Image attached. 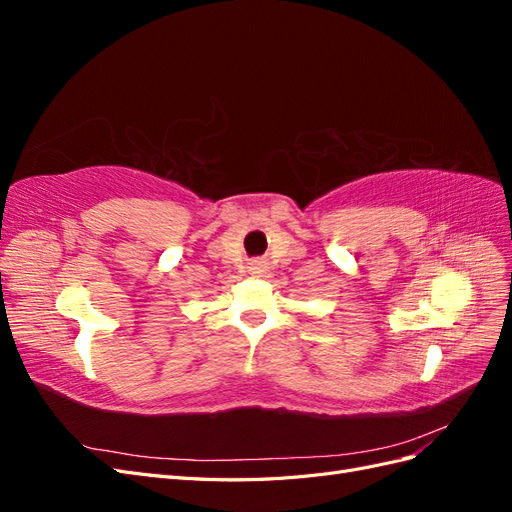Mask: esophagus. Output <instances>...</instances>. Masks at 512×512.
Segmentation results:
<instances>
[{
	"label": "esophagus",
	"mask_w": 512,
	"mask_h": 512,
	"mask_svg": "<svg viewBox=\"0 0 512 512\" xmlns=\"http://www.w3.org/2000/svg\"><path fill=\"white\" fill-rule=\"evenodd\" d=\"M252 265H254V269H258V271H260V269H265V265H267V262H262V260H254V262H252Z\"/></svg>",
	"instance_id": "34e87169"
}]
</instances>
